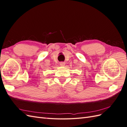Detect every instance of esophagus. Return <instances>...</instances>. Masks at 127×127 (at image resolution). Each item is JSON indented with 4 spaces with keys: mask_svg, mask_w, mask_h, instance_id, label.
<instances>
[{
    "mask_svg": "<svg viewBox=\"0 0 127 127\" xmlns=\"http://www.w3.org/2000/svg\"><path fill=\"white\" fill-rule=\"evenodd\" d=\"M65 65V63H63V62H61L60 63V66H61V67H64Z\"/></svg>",
    "mask_w": 127,
    "mask_h": 127,
    "instance_id": "1",
    "label": "esophagus"
}]
</instances>
